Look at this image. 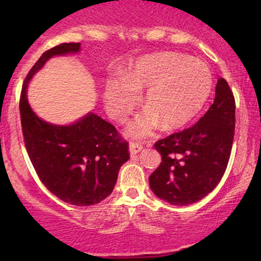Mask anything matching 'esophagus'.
<instances>
[{
	"instance_id": "obj_1",
	"label": "esophagus",
	"mask_w": 261,
	"mask_h": 261,
	"mask_svg": "<svg viewBox=\"0 0 261 261\" xmlns=\"http://www.w3.org/2000/svg\"><path fill=\"white\" fill-rule=\"evenodd\" d=\"M142 145L141 144H139V142H130L129 144V153H130V155H135V154H138L139 152H141L142 151Z\"/></svg>"
}]
</instances>
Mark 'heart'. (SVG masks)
<instances>
[{"instance_id": "heart-1", "label": "heart", "mask_w": 261, "mask_h": 261, "mask_svg": "<svg viewBox=\"0 0 261 261\" xmlns=\"http://www.w3.org/2000/svg\"><path fill=\"white\" fill-rule=\"evenodd\" d=\"M213 74L206 64L174 52H160L138 59L124 80L110 78L103 88L108 113L123 121L146 91L147 109L127 127L130 138L142 139L162 126L172 130L187 126L204 108L213 90Z\"/></svg>"}]
</instances>
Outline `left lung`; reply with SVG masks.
Masks as SVG:
<instances>
[{"label":"left lung","instance_id":"8db88e82","mask_svg":"<svg viewBox=\"0 0 261 261\" xmlns=\"http://www.w3.org/2000/svg\"><path fill=\"white\" fill-rule=\"evenodd\" d=\"M235 130V99L220 78L215 98L194 126L156 141L162 163L149 176L156 197L173 205H189L212 192L227 169Z\"/></svg>","mask_w":261,"mask_h":261}]
</instances>
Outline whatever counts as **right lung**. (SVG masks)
Instances as JSON below:
<instances>
[{
    "instance_id": "add662e5",
    "label": "right lung",
    "mask_w": 261,
    "mask_h": 261,
    "mask_svg": "<svg viewBox=\"0 0 261 261\" xmlns=\"http://www.w3.org/2000/svg\"><path fill=\"white\" fill-rule=\"evenodd\" d=\"M80 51V42H67L48 49L38 59L24 80L20 115L27 153L42 184L62 201L87 206L113 192L120 167L129 159L128 142L113 124L94 113L60 126L41 120L27 99L32 77L48 59Z\"/></svg>"
}]
</instances>
